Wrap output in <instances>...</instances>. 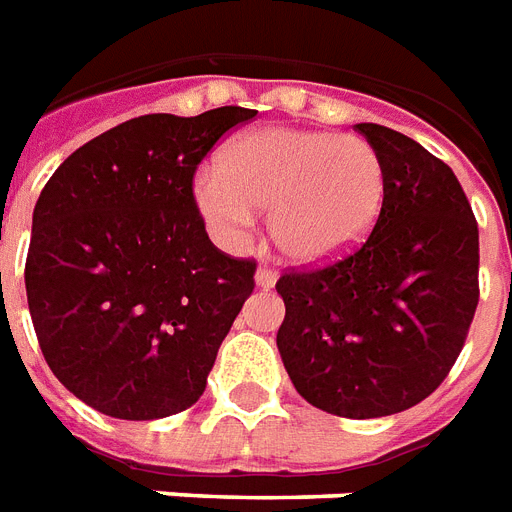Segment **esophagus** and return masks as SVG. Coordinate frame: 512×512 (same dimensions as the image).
Wrapping results in <instances>:
<instances>
[{
  "label": "esophagus",
  "instance_id": "34e87169",
  "mask_svg": "<svg viewBox=\"0 0 512 512\" xmlns=\"http://www.w3.org/2000/svg\"><path fill=\"white\" fill-rule=\"evenodd\" d=\"M275 282H277V272H275V269L261 267L259 272H256V285H259V288H264V290L275 288Z\"/></svg>",
  "mask_w": 512,
  "mask_h": 512
}]
</instances>
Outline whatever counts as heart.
<instances>
[{
    "instance_id": "heart-1",
    "label": "heart",
    "mask_w": 512,
    "mask_h": 512,
    "mask_svg": "<svg viewBox=\"0 0 512 512\" xmlns=\"http://www.w3.org/2000/svg\"><path fill=\"white\" fill-rule=\"evenodd\" d=\"M388 171L362 137L269 126L219 150L216 169L192 185L198 214L219 237H237L253 211H269V237L298 264H322L354 251L378 224Z\"/></svg>"
}]
</instances>
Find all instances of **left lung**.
I'll return each instance as SVG.
<instances>
[{"label":"left lung","instance_id":"obj_1","mask_svg":"<svg viewBox=\"0 0 512 512\" xmlns=\"http://www.w3.org/2000/svg\"><path fill=\"white\" fill-rule=\"evenodd\" d=\"M388 171L362 248L277 280V349L306 402L338 418H386L447 378L478 306V224L447 163L410 137L357 124Z\"/></svg>","mask_w":512,"mask_h":512}]
</instances>
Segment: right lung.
Listing matches in <instances>:
<instances>
[{"mask_svg": "<svg viewBox=\"0 0 512 512\" xmlns=\"http://www.w3.org/2000/svg\"><path fill=\"white\" fill-rule=\"evenodd\" d=\"M253 116L132 118L68 155L36 200L28 312L49 370L102 415L169 418L206 391L256 264L208 240L192 174Z\"/></svg>", "mask_w": 512, "mask_h": 512, "instance_id": "add662e5", "label": "right lung"}]
</instances>
